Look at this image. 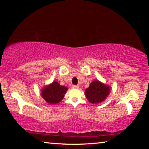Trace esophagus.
I'll return each instance as SVG.
<instances>
[{
	"mask_svg": "<svg viewBox=\"0 0 149 149\" xmlns=\"http://www.w3.org/2000/svg\"><path fill=\"white\" fill-rule=\"evenodd\" d=\"M72 88H75V89H77V88H79V86H78V85H72Z\"/></svg>",
	"mask_w": 149,
	"mask_h": 149,
	"instance_id": "obj_1",
	"label": "esophagus"
}]
</instances>
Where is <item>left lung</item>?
I'll list each match as a JSON object with an SVG mask.
<instances>
[{"instance_id":"left-lung-1","label":"left lung","mask_w":149,"mask_h":149,"mask_svg":"<svg viewBox=\"0 0 149 149\" xmlns=\"http://www.w3.org/2000/svg\"><path fill=\"white\" fill-rule=\"evenodd\" d=\"M110 87L98 80L91 82L89 87L85 91L86 98L92 104H98L104 101L109 95Z\"/></svg>"}]
</instances>
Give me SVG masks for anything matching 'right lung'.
<instances>
[{"label": "right lung", "instance_id": "obj_1", "mask_svg": "<svg viewBox=\"0 0 149 149\" xmlns=\"http://www.w3.org/2000/svg\"><path fill=\"white\" fill-rule=\"evenodd\" d=\"M68 90L65 86H62L57 81L42 88L41 95L43 99L50 104H55L61 101Z\"/></svg>", "mask_w": 149, "mask_h": 149}]
</instances>
